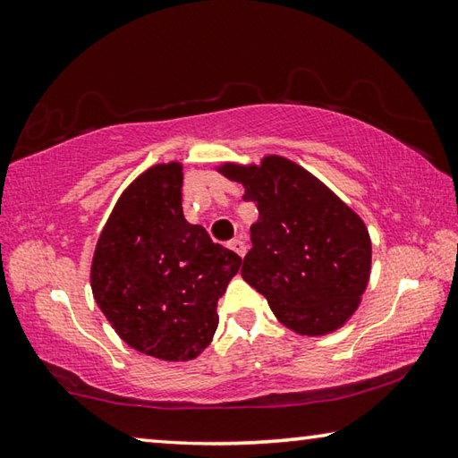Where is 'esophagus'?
<instances>
[{
	"label": "esophagus",
	"instance_id": "1",
	"mask_svg": "<svg viewBox=\"0 0 458 458\" xmlns=\"http://www.w3.org/2000/svg\"><path fill=\"white\" fill-rule=\"evenodd\" d=\"M232 250H234L238 257H244L246 254V244H244V240H240V238H234V240H230V244H228Z\"/></svg>",
	"mask_w": 458,
	"mask_h": 458
}]
</instances>
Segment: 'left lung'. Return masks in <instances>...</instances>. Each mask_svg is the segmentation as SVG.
Masks as SVG:
<instances>
[{
  "label": "left lung",
  "mask_w": 458,
  "mask_h": 458,
  "mask_svg": "<svg viewBox=\"0 0 458 458\" xmlns=\"http://www.w3.org/2000/svg\"><path fill=\"white\" fill-rule=\"evenodd\" d=\"M257 204L244 281L265 294L276 319L301 335H323L350 319L366 291L371 242L350 206L293 161L270 155L262 165L226 164Z\"/></svg>",
  "instance_id": "left-lung-1"
}]
</instances>
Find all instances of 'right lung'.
I'll return each instance as SVG.
<instances>
[{
    "label": "right lung",
    "instance_id": "obj_1",
    "mask_svg": "<svg viewBox=\"0 0 458 458\" xmlns=\"http://www.w3.org/2000/svg\"><path fill=\"white\" fill-rule=\"evenodd\" d=\"M180 164L147 169L123 191L90 268L97 305L133 350L185 361L210 344L218 299L242 259L182 210Z\"/></svg>",
    "mask_w": 458,
    "mask_h": 458
}]
</instances>
